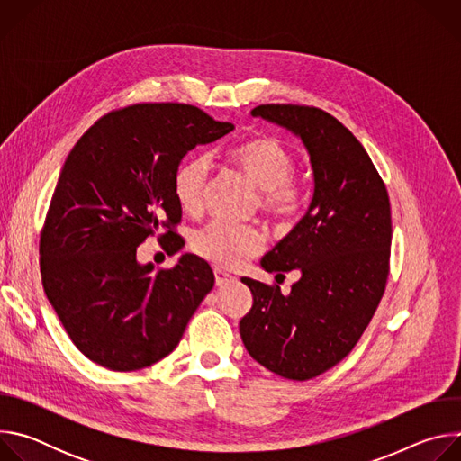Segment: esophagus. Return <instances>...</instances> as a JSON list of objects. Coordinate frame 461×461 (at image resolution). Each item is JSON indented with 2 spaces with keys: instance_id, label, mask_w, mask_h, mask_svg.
<instances>
[{
  "instance_id": "1",
  "label": "esophagus",
  "mask_w": 461,
  "mask_h": 461,
  "mask_svg": "<svg viewBox=\"0 0 461 461\" xmlns=\"http://www.w3.org/2000/svg\"><path fill=\"white\" fill-rule=\"evenodd\" d=\"M235 281H237V277H233L231 274H228V272H224L221 268L215 270V283H217V286H224V285L235 283Z\"/></svg>"
}]
</instances>
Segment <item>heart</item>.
I'll return each instance as SVG.
<instances>
[{
    "label": "heart",
    "instance_id": "b5f03b06",
    "mask_svg": "<svg viewBox=\"0 0 461 461\" xmlns=\"http://www.w3.org/2000/svg\"><path fill=\"white\" fill-rule=\"evenodd\" d=\"M226 160L260 189V206L281 224L292 222L303 210V191L292 180L295 162L292 153L272 137L249 139L226 153ZM210 178L208 157H189L173 175V194L180 210L199 215ZM267 239L255 226L213 221L193 235L196 253L222 268H237L265 249Z\"/></svg>",
    "mask_w": 461,
    "mask_h": 461
}]
</instances>
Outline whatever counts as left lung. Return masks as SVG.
I'll list each match as a JSON object with an SVG mask.
<instances>
[{"label":"left lung","mask_w":461,"mask_h":461,"mask_svg":"<svg viewBox=\"0 0 461 461\" xmlns=\"http://www.w3.org/2000/svg\"><path fill=\"white\" fill-rule=\"evenodd\" d=\"M251 116L303 142L313 194L304 217L260 258L267 272L299 270L301 279L283 295L277 285L242 277L253 304L239 330L257 363L306 381L350 354L383 297L392 240L388 193L361 142L332 114L268 104Z\"/></svg>","instance_id":"1"}]
</instances>
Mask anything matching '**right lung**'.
I'll return each mask as SVG.
<instances>
[{"instance_id": "obj_1", "label": "right lung", "mask_w": 461, "mask_h": 461, "mask_svg": "<svg viewBox=\"0 0 461 461\" xmlns=\"http://www.w3.org/2000/svg\"><path fill=\"white\" fill-rule=\"evenodd\" d=\"M235 129L184 104H137L91 125L65 160L40 237L43 290L91 361L140 370L171 354L215 285L206 260L140 265L137 248L180 222L173 175L196 146ZM169 253L180 237L171 230Z\"/></svg>"}]
</instances>
